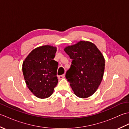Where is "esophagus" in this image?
I'll list each match as a JSON object with an SVG mask.
<instances>
[{
  "mask_svg": "<svg viewBox=\"0 0 129 129\" xmlns=\"http://www.w3.org/2000/svg\"><path fill=\"white\" fill-rule=\"evenodd\" d=\"M65 77V75L64 74H63V75H60L59 76V78L60 79H63Z\"/></svg>",
  "mask_w": 129,
  "mask_h": 129,
  "instance_id": "obj_1",
  "label": "esophagus"
}]
</instances>
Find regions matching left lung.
I'll return each instance as SVG.
<instances>
[{"mask_svg": "<svg viewBox=\"0 0 129 129\" xmlns=\"http://www.w3.org/2000/svg\"><path fill=\"white\" fill-rule=\"evenodd\" d=\"M64 51L72 62L65 77L77 96L88 98L96 91L103 78L105 59L94 44L80 41Z\"/></svg>", "mask_w": 129, "mask_h": 129, "instance_id": "left-lung-1", "label": "left lung"}]
</instances>
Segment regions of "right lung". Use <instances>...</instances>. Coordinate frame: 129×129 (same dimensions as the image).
Returning <instances> with one entry per match:
<instances>
[{
	"mask_svg": "<svg viewBox=\"0 0 129 129\" xmlns=\"http://www.w3.org/2000/svg\"><path fill=\"white\" fill-rule=\"evenodd\" d=\"M56 52V48L53 46H39L23 61L22 70L27 87L38 98L50 96L58 83V62L54 60Z\"/></svg>",
	"mask_w": 129,
	"mask_h": 129,
	"instance_id": "right-lung-1",
	"label": "right lung"
}]
</instances>
